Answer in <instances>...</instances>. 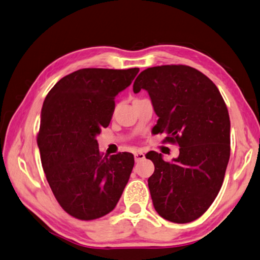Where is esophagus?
<instances>
[{
    "mask_svg": "<svg viewBox=\"0 0 260 260\" xmlns=\"http://www.w3.org/2000/svg\"><path fill=\"white\" fill-rule=\"evenodd\" d=\"M145 158V154L144 153H140V151H137L135 153V160L136 161H140Z\"/></svg>",
    "mask_w": 260,
    "mask_h": 260,
    "instance_id": "1",
    "label": "esophagus"
}]
</instances>
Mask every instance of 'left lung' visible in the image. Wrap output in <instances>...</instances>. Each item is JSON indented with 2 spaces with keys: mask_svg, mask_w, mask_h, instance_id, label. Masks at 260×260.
Masks as SVG:
<instances>
[{
  "mask_svg": "<svg viewBox=\"0 0 260 260\" xmlns=\"http://www.w3.org/2000/svg\"><path fill=\"white\" fill-rule=\"evenodd\" d=\"M148 92L156 115V134L176 143L180 154L172 161L149 151L155 171L148 179L154 207L173 223L202 216L221 190L230 159V116L214 82L188 66H160L137 77L134 92Z\"/></svg>",
  "mask_w": 260,
  "mask_h": 260,
  "instance_id": "obj_1",
  "label": "left lung"
}]
</instances>
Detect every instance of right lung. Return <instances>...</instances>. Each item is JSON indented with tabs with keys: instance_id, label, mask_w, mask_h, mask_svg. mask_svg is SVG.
Masks as SVG:
<instances>
[{
	"instance_id": "obj_1",
	"label": "right lung",
	"mask_w": 260,
	"mask_h": 260,
	"mask_svg": "<svg viewBox=\"0 0 260 260\" xmlns=\"http://www.w3.org/2000/svg\"><path fill=\"white\" fill-rule=\"evenodd\" d=\"M138 72L80 69L58 80L44 101L37 136L44 172L61 207L78 219L112 212L128 183L134 155L103 156L96 137L110 124L115 96Z\"/></svg>"
}]
</instances>
